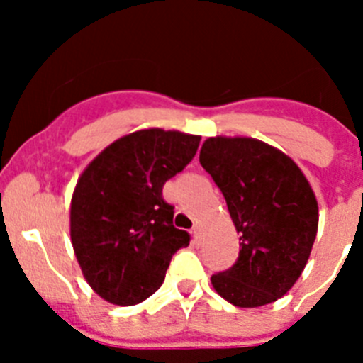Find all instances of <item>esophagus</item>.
<instances>
[{
    "mask_svg": "<svg viewBox=\"0 0 363 363\" xmlns=\"http://www.w3.org/2000/svg\"><path fill=\"white\" fill-rule=\"evenodd\" d=\"M191 234H192V238H194V242H196V243L200 242V227H198V225L192 227Z\"/></svg>",
    "mask_w": 363,
    "mask_h": 363,
    "instance_id": "1",
    "label": "esophagus"
}]
</instances>
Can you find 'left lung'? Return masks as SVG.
<instances>
[{
    "instance_id": "1",
    "label": "left lung",
    "mask_w": 363,
    "mask_h": 363,
    "mask_svg": "<svg viewBox=\"0 0 363 363\" xmlns=\"http://www.w3.org/2000/svg\"><path fill=\"white\" fill-rule=\"evenodd\" d=\"M200 163L242 240L233 267L211 277L213 287L236 307L278 300L300 278L318 230L309 182L289 156L255 138H209Z\"/></svg>"
}]
</instances>
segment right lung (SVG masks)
Masks as SVG:
<instances>
[{
	"label": "right lung",
	"mask_w": 363,
	"mask_h": 363,
	"mask_svg": "<svg viewBox=\"0 0 363 363\" xmlns=\"http://www.w3.org/2000/svg\"><path fill=\"white\" fill-rule=\"evenodd\" d=\"M200 136L147 129L123 136L79 176L70 240L83 277L104 300L136 306L162 287L171 258L191 234L172 225L163 185L191 163Z\"/></svg>",
	"instance_id": "right-lung-1"
}]
</instances>
